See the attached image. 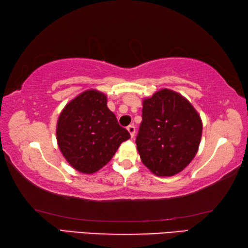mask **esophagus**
<instances>
[{
  "label": "esophagus",
  "mask_w": 248,
  "mask_h": 248,
  "mask_svg": "<svg viewBox=\"0 0 248 248\" xmlns=\"http://www.w3.org/2000/svg\"><path fill=\"white\" fill-rule=\"evenodd\" d=\"M127 130L129 131V133H130V136H131V138H133V137H134V133H136V127H134L133 124H130L129 127L127 128Z\"/></svg>",
  "instance_id": "esophagus-1"
}]
</instances>
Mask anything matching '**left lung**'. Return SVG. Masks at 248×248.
I'll return each mask as SVG.
<instances>
[{"mask_svg":"<svg viewBox=\"0 0 248 248\" xmlns=\"http://www.w3.org/2000/svg\"><path fill=\"white\" fill-rule=\"evenodd\" d=\"M201 134L200 116L184 96L163 89L143 99L136 143L142 163L154 175L182 171L196 156Z\"/></svg>","mask_w":248,"mask_h":248,"instance_id":"obj_1","label":"left lung"}]
</instances>
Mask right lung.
Instances as JSON below:
<instances>
[{"mask_svg":"<svg viewBox=\"0 0 248 248\" xmlns=\"http://www.w3.org/2000/svg\"><path fill=\"white\" fill-rule=\"evenodd\" d=\"M130 133L107 107V96L89 90L65 105L57 124L59 149L69 164L93 174L110 161Z\"/></svg>","mask_w":248,"mask_h":248,"instance_id":"obj_1","label":"right lung"}]
</instances>
